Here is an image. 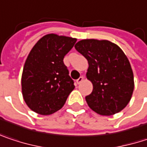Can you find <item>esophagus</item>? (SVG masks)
Masks as SVG:
<instances>
[{
    "label": "esophagus",
    "mask_w": 147,
    "mask_h": 147,
    "mask_svg": "<svg viewBox=\"0 0 147 147\" xmlns=\"http://www.w3.org/2000/svg\"><path fill=\"white\" fill-rule=\"evenodd\" d=\"M82 81H83V76H80V77L76 80V83H77V84H80Z\"/></svg>",
    "instance_id": "34e87169"
}]
</instances>
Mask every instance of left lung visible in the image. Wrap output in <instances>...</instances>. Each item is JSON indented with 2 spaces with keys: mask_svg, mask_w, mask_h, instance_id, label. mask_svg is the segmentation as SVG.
Instances as JSON below:
<instances>
[{
  "mask_svg": "<svg viewBox=\"0 0 147 147\" xmlns=\"http://www.w3.org/2000/svg\"><path fill=\"white\" fill-rule=\"evenodd\" d=\"M75 49L88 61L87 78L93 89L86 97L91 109L113 115L124 109L134 91V75L123 50L109 40L82 39Z\"/></svg>",
  "mask_w": 147,
  "mask_h": 147,
  "instance_id": "1",
  "label": "left lung"
}]
</instances>
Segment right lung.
<instances>
[{"instance_id": "1", "label": "right lung", "mask_w": 147, "mask_h": 147, "mask_svg": "<svg viewBox=\"0 0 147 147\" xmlns=\"http://www.w3.org/2000/svg\"><path fill=\"white\" fill-rule=\"evenodd\" d=\"M76 42V38L49 34L31 49L23 66L22 92L25 102L35 113H55L73 91L74 82L63 59Z\"/></svg>"}]
</instances>
